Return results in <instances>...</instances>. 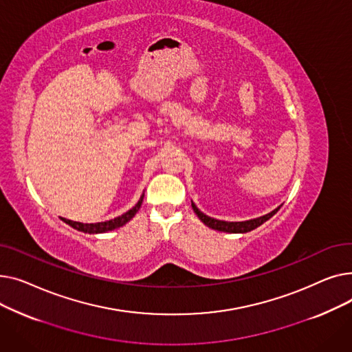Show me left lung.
<instances>
[{
    "label": "left lung",
    "mask_w": 352,
    "mask_h": 352,
    "mask_svg": "<svg viewBox=\"0 0 352 352\" xmlns=\"http://www.w3.org/2000/svg\"><path fill=\"white\" fill-rule=\"evenodd\" d=\"M191 207L194 210V212L197 214V217L204 223L207 227L217 230V231H223V232H230V234H245L250 232L252 230H255L256 227H260L261 224H264L265 221H268L274 214H276L281 208L276 207L275 210H272L271 212L263 215V217H258V218H252V219H247V221H223V219H217V218H211L208 215H206L204 212H201L194 202L191 201Z\"/></svg>",
    "instance_id": "1"
}]
</instances>
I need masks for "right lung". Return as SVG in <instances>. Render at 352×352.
Segmentation results:
<instances>
[{
	"label": "right lung",
	"instance_id": "right-lung-1",
	"mask_svg": "<svg viewBox=\"0 0 352 352\" xmlns=\"http://www.w3.org/2000/svg\"><path fill=\"white\" fill-rule=\"evenodd\" d=\"M142 199H144V194L140 197L138 202L131 210H128L126 212H124L122 215H120V217H117L114 219L104 221V223L84 224V223H77V221H71V219H67V218H63V217H61V219L64 221L65 224H68L69 227H72L74 230H77V231H81V232H85V234H102V232H108V231H113L116 228H120V227L125 226L129 219H133V217L141 208Z\"/></svg>",
	"mask_w": 352,
	"mask_h": 352
}]
</instances>
